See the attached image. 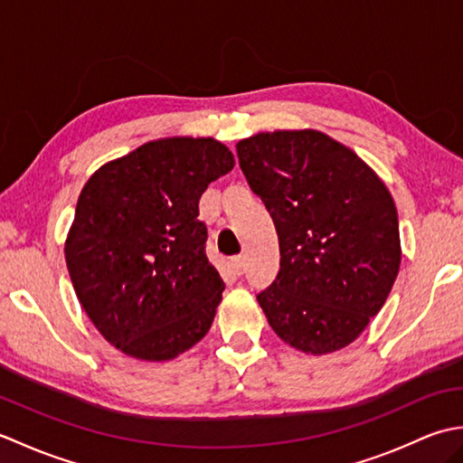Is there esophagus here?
I'll use <instances>...</instances> for the list:
<instances>
[{
	"label": "esophagus",
	"instance_id": "1",
	"mask_svg": "<svg viewBox=\"0 0 463 463\" xmlns=\"http://www.w3.org/2000/svg\"><path fill=\"white\" fill-rule=\"evenodd\" d=\"M231 269L234 274H237V277H242V274L247 272V262H244L242 257H234V259H231Z\"/></svg>",
	"mask_w": 463,
	"mask_h": 463
}]
</instances>
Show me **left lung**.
I'll use <instances>...</instances> for the list:
<instances>
[{"label":"left lung","mask_w":463,"mask_h":463,"mask_svg":"<svg viewBox=\"0 0 463 463\" xmlns=\"http://www.w3.org/2000/svg\"><path fill=\"white\" fill-rule=\"evenodd\" d=\"M237 155L279 234L280 272L257 297L270 328L312 356L346 348L380 312L400 270L388 186L317 129L257 133L237 143Z\"/></svg>","instance_id":"1"}]
</instances>
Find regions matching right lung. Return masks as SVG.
Instances as JSON below:
<instances>
[{
	"label": "right lung",
	"mask_w": 463,
	"mask_h": 463,
	"mask_svg": "<svg viewBox=\"0 0 463 463\" xmlns=\"http://www.w3.org/2000/svg\"><path fill=\"white\" fill-rule=\"evenodd\" d=\"M234 166L213 137H166L99 166L65 239L77 298L123 354L166 362L204 338L224 282L196 219L209 183Z\"/></svg>",
	"instance_id": "1"
}]
</instances>
